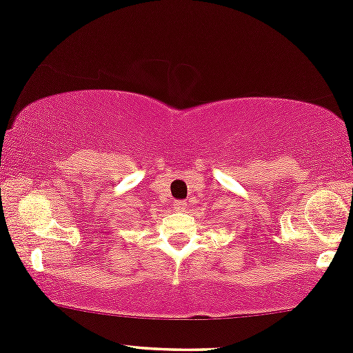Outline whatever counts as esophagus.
I'll list each match as a JSON object with an SVG mask.
<instances>
[{
    "label": "esophagus",
    "mask_w": 353,
    "mask_h": 353,
    "mask_svg": "<svg viewBox=\"0 0 353 353\" xmlns=\"http://www.w3.org/2000/svg\"><path fill=\"white\" fill-rule=\"evenodd\" d=\"M185 208H188V203H185V201H176V203H174V209H176V211H185Z\"/></svg>",
    "instance_id": "1"
}]
</instances>
